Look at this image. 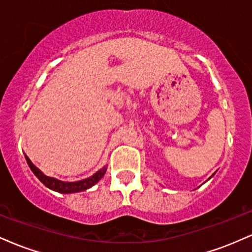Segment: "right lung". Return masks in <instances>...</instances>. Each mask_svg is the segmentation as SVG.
<instances>
[{
	"label": "right lung",
	"mask_w": 252,
	"mask_h": 252,
	"mask_svg": "<svg viewBox=\"0 0 252 252\" xmlns=\"http://www.w3.org/2000/svg\"><path fill=\"white\" fill-rule=\"evenodd\" d=\"M25 158L26 160H27V163L28 166H30V168L32 169V172L35 174L36 178L39 179V180L41 181L46 187H48V189L53 190H57V192L59 193H65V194H67V193L82 192V190L91 189V187L94 186V185H96L106 173V167H104V168L99 169L97 173H94V175L90 176L88 179H84V180L76 181V182H65V181L58 180V179L51 178V176L45 175L41 170L36 168V167L32 163V161L28 158L27 155H25Z\"/></svg>",
	"instance_id": "1"
}]
</instances>
